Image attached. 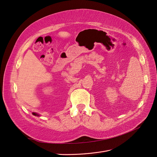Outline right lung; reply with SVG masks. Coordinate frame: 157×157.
<instances>
[{
    "label": "right lung",
    "mask_w": 157,
    "mask_h": 157,
    "mask_svg": "<svg viewBox=\"0 0 157 157\" xmlns=\"http://www.w3.org/2000/svg\"><path fill=\"white\" fill-rule=\"evenodd\" d=\"M33 115H37L38 116V115L36 113H33Z\"/></svg>",
    "instance_id": "add662e5"
}]
</instances>
